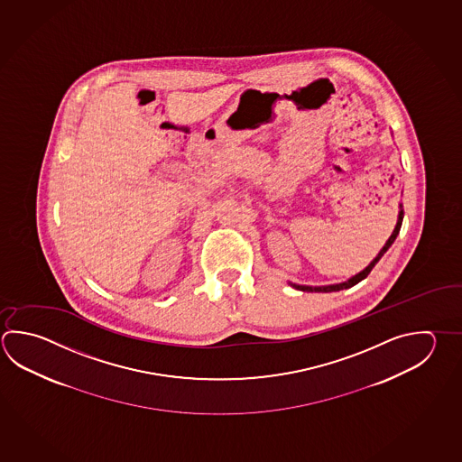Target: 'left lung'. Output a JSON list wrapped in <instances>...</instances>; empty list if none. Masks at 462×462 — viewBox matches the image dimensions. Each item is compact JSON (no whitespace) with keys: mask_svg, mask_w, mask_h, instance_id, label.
<instances>
[{"mask_svg":"<svg viewBox=\"0 0 462 462\" xmlns=\"http://www.w3.org/2000/svg\"><path fill=\"white\" fill-rule=\"evenodd\" d=\"M402 220H403V209H402L401 206V212H399V220H397V226H395V228H393V232H392L391 238L387 240V244L383 245V250H381V253L377 254L374 258V262L371 263L367 268H365V271H361L359 274H356L355 278L349 279V281H346V282H341V284H333V286H322V288H310V286H296V284H292L294 288L300 289V291H304V292H333V291H341V289H348L353 288L355 284H357L359 281H363V279L367 278V274L371 273V270L374 268L375 263L379 262L381 258H383V253L387 252L389 248H391V245L395 242V238H397V236H399V232H401V226H402Z\"/></svg>","mask_w":462,"mask_h":462,"instance_id":"left-lung-1","label":"left lung"}]
</instances>
